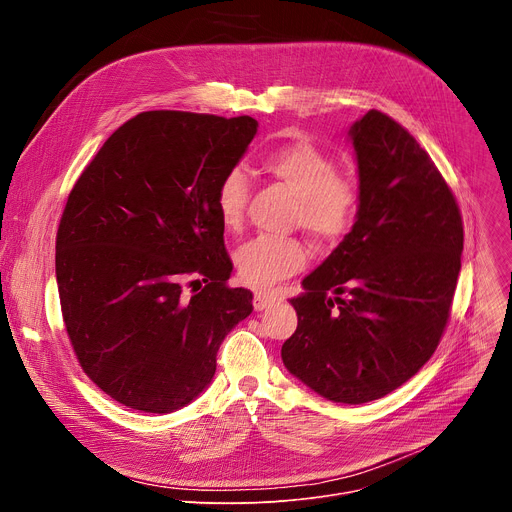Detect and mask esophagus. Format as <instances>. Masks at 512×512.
<instances>
[{
    "label": "esophagus",
    "mask_w": 512,
    "mask_h": 512,
    "mask_svg": "<svg viewBox=\"0 0 512 512\" xmlns=\"http://www.w3.org/2000/svg\"><path fill=\"white\" fill-rule=\"evenodd\" d=\"M275 302H277V298L273 294H261V291H259V294H255V298H253V308L257 312H261V310L273 306Z\"/></svg>",
    "instance_id": "34e87169"
}]
</instances>
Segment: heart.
Segmentation results:
<instances>
[{
  "label": "heart",
  "instance_id": "obj_1",
  "mask_svg": "<svg viewBox=\"0 0 512 512\" xmlns=\"http://www.w3.org/2000/svg\"><path fill=\"white\" fill-rule=\"evenodd\" d=\"M263 170L298 196L294 223L318 245L340 243L352 229L360 208V184L338 170V162L312 141H291L263 158ZM249 186L239 170H229L214 190V208L227 231H239L245 218ZM308 249L291 237H255L237 251L239 277L255 289H271L298 273Z\"/></svg>",
  "mask_w": 512,
  "mask_h": 512
}]
</instances>
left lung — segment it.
I'll list each match as a JSON object with an SVG mask.
<instances>
[{
  "label": "left lung",
  "mask_w": 512,
  "mask_h": 512,
  "mask_svg": "<svg viewBox=\"0 0 512 512\" xmlns=\"http://www.w3.org/2000/svg\"><path fill=\"white\" fill-rule=\"evenodd\" d=\"M360 208L352 231L289 300L285 369L334 403H369L409 381L450 320L464 249L456 196L417 139L371 109L350 127Z\"/></svg>",
  "instance_id": "left-lung-1"
}]
</instances>
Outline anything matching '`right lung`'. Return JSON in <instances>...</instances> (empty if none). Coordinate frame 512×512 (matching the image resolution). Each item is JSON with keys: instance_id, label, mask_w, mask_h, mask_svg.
Here are the masks:
<instances>
[{"instance_id": "1", "label": "right lung", "mask_w": 512, "mask_h": 512, "mask_svg": "<svg viewBox=\"0 0 512 512\" xmlns=\"http://www.w3.org/2000/svg\"><path fill=\"white\" fill-rule=\"evenodd\" d=\"M257 133L249 115L145 111L125 121L72 186L56 233L68 340L117 403L170 413L216 371L225 336L253 312L214 190Z\"/></svg>"}]
</instances>
